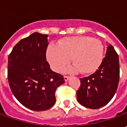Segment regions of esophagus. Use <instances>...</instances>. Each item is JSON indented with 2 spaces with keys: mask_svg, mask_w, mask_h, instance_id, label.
<instances>
[{
  "mask_svg": "<svg viewBox=\"0 0 127 127\" xmlns=\"http://www.w3.org/2000/svg\"><path fill=\"white\" fill-rule=\"evenodd\" d=\"M64 80H65V81H67L69 78H70V76H64Z\"/></svg>",
  "mask_w": 127,
  "mask_h": 127,
  "instance_id": "1",
  "label": "esophagus"
}]
</instances>
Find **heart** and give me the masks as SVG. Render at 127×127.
Masks as SVG:
<instances>
[{"label":"heart","instance_id":"1","mask_svg":"<svg viewBox=\"0 0 127 127\" xmlns=\"http://www.w3.org/2000/svg\"><path fill=\"white\" fill-rule=\"evenodd\" d=\"M103 56L102 42L89 36L66 37L59 40L57 45L50 44L46 51L47 60L54 71H61L71 58L74 65L70 70L83 74L94 73L101 65Z\"/></svg>","mask_w":127,"mask_h":127}]
</instances>
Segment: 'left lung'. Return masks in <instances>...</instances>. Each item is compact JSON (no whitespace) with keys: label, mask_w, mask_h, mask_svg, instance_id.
<instances>
[{"label":"left lung","mask_w":127,"mask_h":127,"mask_svg":"<svg viewBox=\"0 0 127 127\" xmlns=\"http://www.w3.org/2000/svg\"><path fill=\"white\" fill-rule=\"evenodd\" d=\"M100 67L92 75L81 78L77 90L78 102L87 108L98 109L114 97L120 81L119 56L111 44L108 46Z\"/></svg>","instance_id":"left-lung-1"}]
</instances>
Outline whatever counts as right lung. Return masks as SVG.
Here are the masks:
<instances>
[{
    "mask_svg": "<svg viewBox=\"0 0 127 127\" xmlns=\"http://www.w3.org/2000/svg\"><path fill=\"white\" fill-rule=\"evenodd\" d=\"M47 37L34 32L21 39L8 56L7 79L12 94L23 106L37 112L54 106L56 89L65 81L46 61Z\"/></svg>",
    "mask_w": 127,
    "mask_h": 127,
    "instance_id": "right-lung-1",
    "label": "right lung"
}]
</instances>
